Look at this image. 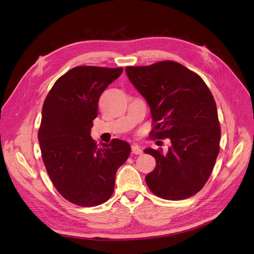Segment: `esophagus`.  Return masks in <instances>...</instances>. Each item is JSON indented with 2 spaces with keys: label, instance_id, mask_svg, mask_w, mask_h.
I'll list each match as a JSON object with an SVG mask.
<instances>
[{
  "label": "esophagus",
  "instance_id": "34e87169",
  "mask_svg": "<svg viewBox=\"0 0 254 254\" xmlns=\"http://www.w3.org/2000/svg\"><path fill=\"white\" fill-rule=\"evenodd\" d=\"M132 153L136 154V155H139V154L142 153V150L138 146V144H133V146H132Z\"/></svg>",
  "mask_w": 254,
  "mask_h": 254
}]
</instances>
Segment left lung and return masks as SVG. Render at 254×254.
<instances>
[{
    "mask_svg": "<svg viewBox=\"0 0 254 254\" xmlns=\"http://www.w3.org/2000/svg\"><path fill=\"white\" fill-rule=\"evenodd\" d=\"M126 72L150 107L151 137L171 141L167 153L144 149L156 159L146 177L148 187L163 199L191 197L206 183L219 153L220 127L212 92L198 74L176 62L127 67Z\"/></svg>",
    "mask_w": 254,
    "mask_h": 254,
    "instance_id": "left-lung-1",
    "label": "left lung"
}]
</instances>
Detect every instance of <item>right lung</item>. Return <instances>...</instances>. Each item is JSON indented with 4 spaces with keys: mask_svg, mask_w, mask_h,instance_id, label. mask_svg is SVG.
Returning <instances> with one entry per match:
<instances>
[{
    "mask_svg": "<svg viewBox=\"0 0 254 254\" xmlns=\"http://www.w3.org/2000/svg\"><path fill=\"white\" fill-rule=\"evenodd\" d=\"M122 68L79 66L61 76L42 106L38 140L55 188L79 206L104 203L113 194L116 172L131 154L127 141L97 142L90 136L98 103Z\"/></svg>",
    "mask_w": 254,
    "mask_h": 254,
    "instance_id": "obj_1",
    "label": "right lung"
}]
</instances>
